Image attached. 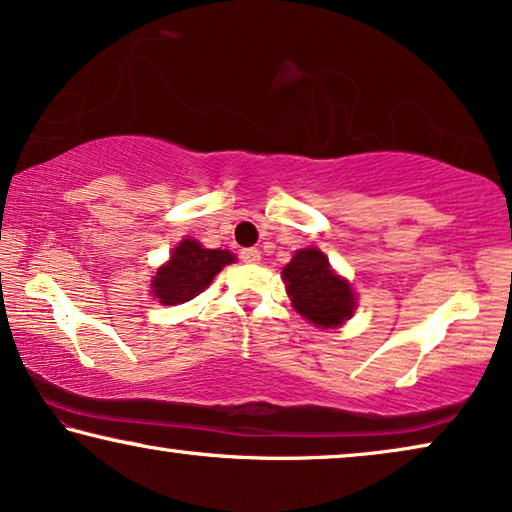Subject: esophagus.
I'll return each instance as SVG.
<instances>
[{"mask_svg": "<svg viewBox=\"0 0 512 512\" xmlns=\"http://www.w3.org/2000/svg\"><path fill=\"white\" fill-rule=\"evenodd\" d=\"M241 259L248 264H257L259 259H262V255H259L257 248H246V250H241Z\"/></svg>", "mask_w": 512, "mask_h": 512, "instance_id": "obj_1", "label": "esophagus"}]
</instances>
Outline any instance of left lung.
Here are the masks:
<instances>
[{
    "label": "left lung",
    "mask_w": 512,
    "mask_h": 512,
    "mask_svg": "<svg viewBox=\"0 0 512 512\" xmlns=\"http://www.w3.org/2000/svg\"><path fill=\"white\" fill-rule=\"evenodd\" d=\"M283 280L294 311L320 329H336L355 313V292L329 266L318 248L297 250L283 269Z\"/></svg>",
    "instance_id": "obj_1"
}]
</instances>
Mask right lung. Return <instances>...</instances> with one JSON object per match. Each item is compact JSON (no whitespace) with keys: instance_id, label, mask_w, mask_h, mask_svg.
<instances>
[{"instance_id":"add662e5","label":"right lung","mask_w":512,"mask_h":512,"mask_svg":"<svg viewBox=\"0 0 512 512\" xmlns=\"http://www.w3.org/2000/svg\"><path fill=\"white\" fill-rule=\"evenodd\" d=\"M234 259L236 257L229 250H208L199 241L183 239L174 248L169 262L157 269L150 292L164 306L185 304L199 292H204L211 280Z\"/></svg>"}]
</instances>
